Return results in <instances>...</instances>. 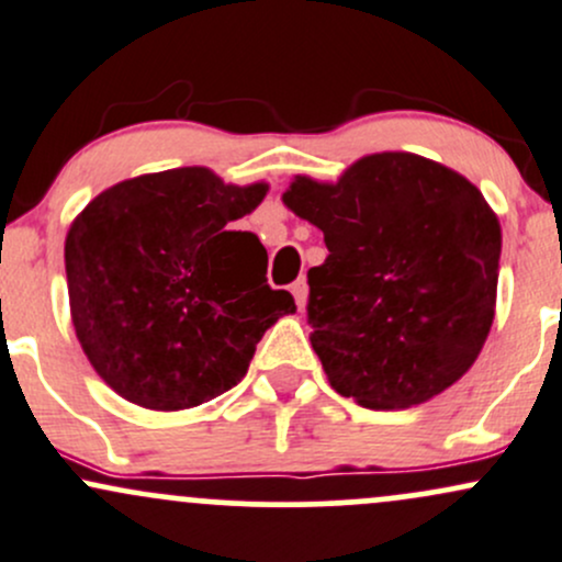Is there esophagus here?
Masks as SVG:
<instances>
[{
	"label": "esophagus",
	"instance_id": "1",
	"mask_svg": "<svg viewBox=\"0 0 562 562\" xmlns=\"http://www.w3.org/2000/svg\"><path fill=\"white\" fill-rule=\"evenodd\" d=\"M291 291H293V295H295V304H299V310H304V304H306V293H310V285H306L304 277H301V280H295V282H293Z\"/></svg>",
	"mask_w": 562,
	"mask_h": 562
}]
</instances>
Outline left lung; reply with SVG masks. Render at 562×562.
<instances>
[{"label": "left lung", "instance_id": "1", "mask_svg": "<svg viewBox=\"0 0 562 562\" xmlns=\"http://www.w3.org/2000/svg\"><path fill=\"white\" fill-rule=\"evenodd\" d=\"M325 234L310 269V341L362 408L427 403L477 360L496 312L502 226L464 176L408 151L357 159L282 194Z\"/></svg>", "mask_w": 562, "mask_h": 562}]
</instances>
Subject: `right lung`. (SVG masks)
<instances>
[{"label": "right lung", "mask_w": 562, "mask_h": 562, "mask_svg": "<svg viewBox=\"0 0 562 562\" xmlns=\"http://www.w3.org/2000/svg\"><path fill=\"white\" fill-rule=\"evenodd\" d=\"M267 183L207 168L131 178L95 196L66 234L71 323L90 366L131 403L183 411L232 390L288 291L267 285V248L232 224Z\"/></svg>", "instance_id": "add662e5"}]
</instances>
